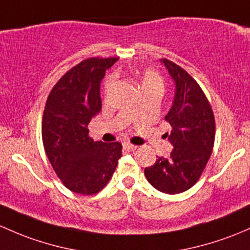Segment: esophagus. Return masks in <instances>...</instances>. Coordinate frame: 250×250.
Here are the masks:
<instances>
[{"instance_id":"esophagus-1","label":"esophagus","mask_w":250,"mask_h":250,"mask_svg":"<svg viewBox=\"0 0 250 250\" xmlns=\"http://www.w3.org/2000/svg\"><path fill=\"white\" fill-rule=\"evenodd\" d=\"M123 147H125V148H127V149H136V146L135 145H132V144H129V143H123Z\"/></svg>"}]
</instances>
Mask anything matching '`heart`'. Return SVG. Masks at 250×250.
<instances>
[{
    "label": "heart",
    "mask_w": 250,
    "mask_h": 250,
    "mask_svg": "<svg viewBox=\"0 0 250 250\" xmlns=\"http://www.w3.org/2000/svg\"><path fill=\"white\" fill-rule=\"evenodd\" d=\"M112 78H109L105 81V92L110 90L112 86ZM141 90L143 91H160L164 90V80L160 77L158 73L153 69H147L144 73L143 80H141Z\"/></svg>",
    "instance_id": "obj_1"
}]
</instances>
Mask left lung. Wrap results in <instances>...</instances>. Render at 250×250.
<instances>
[{
	"label": "left lung",
	"instance_id": "1",
	"mask_svg": "<svg viewBox=\"0 0 250 250\" xmlns=\"http://www.w3.org/2000/svg\"><path fill=\"white\" fill-rule=\"evenodd\" d=\"M175 83V96L165 121L164 134L173 146L169 157H158L145 169L149 183L159 191L178 194L193 187L200 178L212 153L215 123L212 107L199 83L180 65L160 60Z\"/></svg>",
	"mask_w": 250,
	"mask_h": 250
}]
</instances>
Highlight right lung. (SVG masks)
Wrapping results in <instances>:
<instances>
[{
    "mask_svg": "<svg viewBox=\"0 0 250 250\" xmlns=\"http://www.w3.org/2000/svg\"><path fill=\"white\" fill-rule=\"evenodd\" d=\"M117 57L87 59L65 73L50 92L42 122L44 148L69 190L92 195L102 190L122 156L120 143L88 136L87 125L102 110L101 83Z\"/></svg>",
    "mask_w": 250,
    "mask_h": 250,
    "instance_id": "add662e5",
    "label": "right lung"
}]
</instances>
